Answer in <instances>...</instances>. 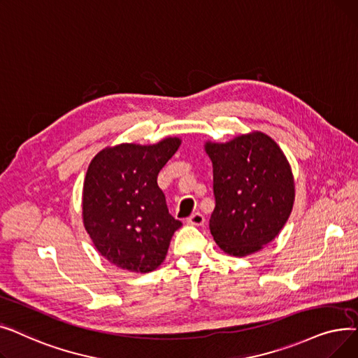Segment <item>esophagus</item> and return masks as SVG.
Listing matches in <instances>:
<instances>
[{
  "instance_id": "34e87169",
  "label": "esophagus",
  "mask_w": 358,
  "mask_h": 358,
  "mask_svg": "<svg viewBox=\"0 0 358 358\" xmlns=\"http://www.w3.org/2000/svg\"><path fill=\"white\" fill-rule=\"evenodd\" d=\"M186 223L191 226H202L206 223V217H203L201 213H194L188 220H186Z\"/></svg>"
}]
</instances>
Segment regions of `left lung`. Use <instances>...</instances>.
I'll return each mask as SVG.
<instances>
[{"mask_svg": "<svg viewBox=\"0 0 358 358\" xmlns=\"http://www.w3.org/2000/svg\"><path fill=\"white\" fill-rule=\"evenodd\" d=\"M213 162L215 208L210 230L233 257H248L278 236L294 203L290 163L266 134L253 131L229 143H206Z\"/></svg>", "mask_w": 358, "mask_h": 358, "instance_id": "8db88e82", "label": "left lung"}]
</instances>
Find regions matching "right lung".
<instances>
[{"mask_svg":"<svg viewBox=\"0 0 358 358\" xmlns=\"http://www.w3.org/2000/svg\"><path fill=\"white\" fill-rule=\"evenodd\" d=\"M169 137L152 145L106 147L89 164L83 185V223L101 257L131 271H155L182 226L169 214L157 175L178 151Z\"/></svg>","mask_w":358,"mask_h":358,"instance_id":"obj_1","label":"right lung"}]
</instances>
